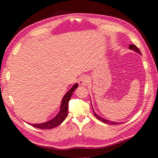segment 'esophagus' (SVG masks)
<instances>
[{
  "label": "esophagus",
  "instance_id": "esophagus-1",
  "mask_svg": "<svg viewBox=\"0 0 158 158\" xmlns=\"http://www.w3.org/2000/svg\"><path fill=\"white\" fill-rule=\"evenodd\" d=\"M89 78L85 76H83L79 79V84L80 85H82V86H85V85H87L88 84H89Z\"/></svg>",
  "mask_w": 158,
  "mask_h": 158
}]
</instances>
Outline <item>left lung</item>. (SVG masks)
<instances>
[{
    "instance_id": "1",
    "label": "left lung",
    "mask_w": 158,
    "mask_h": 158,
    "mask_svg": "<svg viewBox=\"0 0 158 158\" xmlns=\"http://www.w3.org/2000/svg\"><path fill=\"white\" fill-rule=\"evenodd\" d=\"M129 49H132V50H133V51H135V52H136L137 53H139V54H141V52L139 51V48H138L137 46H135V44H130ZM93 114H94L95 117L97 118H98V120H100V121H102V122L105 123H106V124H111V125H116V124L121 123H117V122H114V121H108V120L103 118H102V117H100L97 114L95 113V112L94 111V110H93Z\"/></svg>"
}]
</instances>
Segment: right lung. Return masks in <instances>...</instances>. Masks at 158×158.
Segmentation results:
<instances>
[{"label": "right lung", "mask_w": 158, "mask_h": 158, "mask_svg": "<svg viewBox=\"0 0 158 158\" xmlns=\"http://www.w3.org/2000/svg\"><path fill=\"white\" fill-rule=\"evenodd\" d=\"M77 87H78V84H75L68 92H67L66 94L64 95L63 100L61 101L60 111L58 112V114L53 118V119L50 120L49 121L42 123L28 124L36 128H40V129H52V128L56 127L58 125L62 123V122L66 118L67 116H68L69 101L70 100L72 95H73V92L75 90Z\"/></svg>", "instance_id": "1"}]
</instances>
